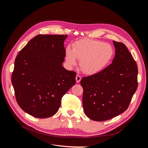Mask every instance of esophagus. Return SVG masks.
I'll return each mask as SVG.
<instances>
[{"label": "esophagus", "instance_id": "1", "mask_svg": "<svg viewBox=\"0 0 148 148\" xmlns=\"http://www.w3.org/2000/svg\"><path fill=\"white\" fill-rule=\"evenodd\" d=\"M81 79H82L81 76H79L78 75H77V76H76V82H77V83L80 82V81H81Z\"/></svg>", "mask_w": 148, "mask_h": 148}]
</instances>
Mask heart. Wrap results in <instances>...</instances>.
<instances>
[{
	"instance_id": "heart-1",
	"label": "heart",
	"mask_w": 148,
	"mask_h": 148,
	"mask_svg": "<svg viewBox=\"0 0 148 148\" xmlns=\"http://www.w3.org/2000/svg\"><path fill=\"white\" fill-rule=\"evenodd\" d=\"M114 54V49L109 44L100 41L84 39L76 42L73 49L68 47L65 60L72 67L79 60V66L84 73L88 75L99 72L109 63Z\"/></svg>"
}]
</instances>
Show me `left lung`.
Returning <instances> with one entry per match:
<instances>
[{"label":"left lung","instance_id":"obj_1","mask_svg":"<svg viewBox=\"0 0 148 148\" xmlns=\"http://www.w3.org/2000/svg\"><path fill=\"white\" fill-rule=\"evenodd\" d=\"M112 64L100 72L83 77V106L90 119L102 122L127 109L138 87V69L132 55L122 42L113 41Z\"/></svg>","mask_w":148,"mask_h":148}]
</instances>
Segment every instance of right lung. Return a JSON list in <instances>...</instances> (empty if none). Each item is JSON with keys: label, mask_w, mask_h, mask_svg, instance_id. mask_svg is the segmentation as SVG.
Returning <instances> with one entry per match:
<instances>
[{"label": "right lung", "mask_w": 148, "mask_h": 148, "mask_svg": "<svg viewBox=\"0 0 148 148\" xmlns=\"http://www.w3.org/2000/svg\"><path fill=\"white\" fill-rule=\"evenodd\" d=\"M67 35L39 34L17 55L12 83L18 104L39 119L59 110L62 97L76 83V73L62 66Z\"/></svg>", "instance_id": "obj_1"}]
</instances>
